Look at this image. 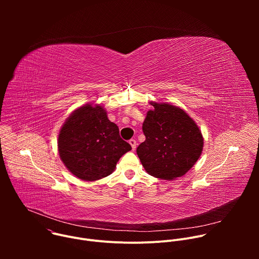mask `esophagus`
<instances>
[{"label":"esophagus","mask_w":259,"mask_h":259,"mask_svg":"<svg viewBox=\"0 0 259 259\" xmlns=\"http://www.w3.org/2000/svg\"><path fill=\"white\" fill-rule=\"evenodd\" d=\"M129 143H130V145H131V147H132V150H133V151H135V149H136V144H137V143H136V140L132 138V139H130V140H129Z\"/></svg>","instance_id":"esophagus-1"}]
</instances>
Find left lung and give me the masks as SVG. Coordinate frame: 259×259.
Returning <instances> with one entry per match:
<instances>
[{
	"label": "left lung",
	"mask_w": 259,
	"mask_h": 259,
	"mask_svg": "<svg viewBox=\"0 0 259 259\" xmlns=\"http://www.w3.org/2000/svg\"><path fill=\"white\" fill-rule=\"evenodd\" d=\"M142 124L145 140L136 153L145 171L157 178L172 180L186 174L203 150V136L195 121L180 107L151 102Z\"/></svg>",
	"instance_id": "1"
}]
</instances>
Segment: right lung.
Wrapping results in <instances>:
<instances>
[{
    "label": "right lung",
    "mask_w": 259,
    "mask_h": 259,
    "mask_svg": "<svg viewBox=\"0 0 259 259\" xmlns=\"http://www.w3.org/2000/svg\"><path fill=\"white\" fill-rule=\"evenodd\" d=\"M131 149L100 105L86 104L76 109L58 135L61 161L73 175L86 181L112 174L120 158Z\"/></svg>",
    "instance_id": "add662e5"
}]
</instances>
